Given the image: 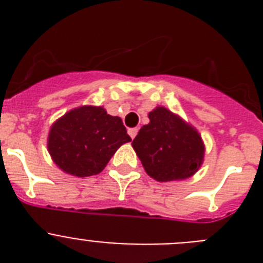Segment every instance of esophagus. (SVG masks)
<instances>
[{"instance_id": "1", "label": "esophagus", "mask_w": 263, "mask_h": 263, "mask_svg": "<svg viewBox=\"0 0 263 263\" xmlns=\"http://www.w3.org/2000/svg\"><path fill=\"white\" fill-rule=\"evenodd\" d=\"M127 133H129V136L132 137V139H134L136 138L137 133H138V129H137V127H134V129H129V132H127Z\"/></svg>"}]
</instances>
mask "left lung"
<instances>
[{
	"instance_id": "1",
	"label": "left lung",
	"mask_w": 263,
	"mask_h": 263,
	"mask_svg": "<svg viewBox=\"0 0 263 263\" xmlns=\"http://www.w3.org/2000/svg\"><path fill=\"white\" fill-rule=\"evenodd\" d=\"M148 120L132 142L146 174L158 182L194 176L205 154V145L196 127L164 106L153 109Z\"/></svg>"
}]
</instances>
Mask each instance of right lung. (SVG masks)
Instances as JSON below:
<instances>
[{
  "instance_id": "obj_1",
  "label": "right lung",
  "mask_w": 263,
  "mask_h": 263,
  "mask_svg": "<svg viewBox=\"0 0 263 263\" xmlns=\"http://www.w3.org/2000/svg\"><path fill=\"white\" fill-rule=\"evenodd\" d=\"M130 141L120 117L108 115L104 106L83 105L51 125L47 150L63 173L85 178L101 173L118 148Z\"/></svg>"
}]
</instances>
